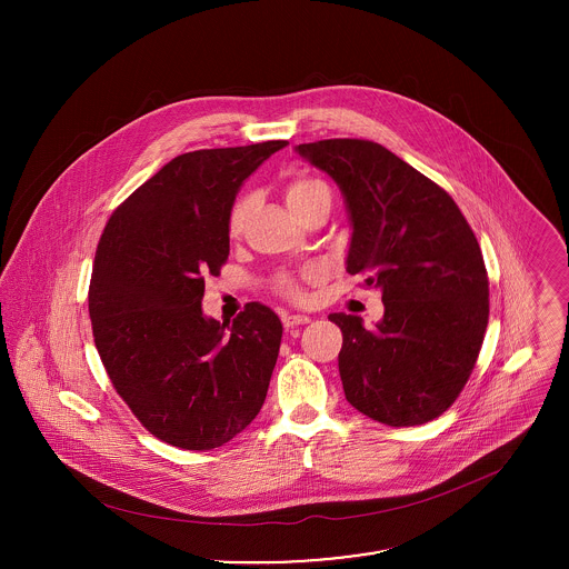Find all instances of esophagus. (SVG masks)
Here are the masks:
<instances>
[{
	"label": "esophagus",
	"instance_id": "34e87169",
	"mask_svg": "<svg viewBox=\"0 0 569 569\" xmlns=\"http://www.w3.org/2000/svg\"><path fill=\"white\" fill-rule=\"evenodd\" d=\"M282 325H284V328L309 325V318L307 316H296V313H282Z\"/></svg>",
	"mask_w": 569,
	"mask_h": 569
}]
</instances>
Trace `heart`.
<instances>
[{
  "label": "heart",
  "mask_w": 569,
  "mask_h": 569,
  "mask_svg": "<svg viewBox=\"0 0 569 569\" xmlns=\"http://www.w3.org/2000/svg\"><path fill=\"white\" fill-rule=\"evenodd\" d=\"M320 199H328L330 201V188H328L325 179H320V177L300 174V177H293L284 186V201L293 210V214H300L305 208H309L311 203H316ZM247 208H249L247 197H241V199L234 201V206L230 210V217H228V232H230V237H239L243 232ZM305 276L307 278H316L318 269H309ZM273 287H276V291L280 296L291 298V300H298L302 296L298 280L291 278V276H280Z\"/></svg>",
  "instance_id": "obj_1"
}]
</instances>
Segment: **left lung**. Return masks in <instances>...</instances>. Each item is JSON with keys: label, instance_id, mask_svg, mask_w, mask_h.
<instances>
[{"label": "left lung", "instance_id": "1", "mask_svg": "<svg viewBox=\"0 0 569 569\" xmlns=\"http://www.w3.org/2000/svg\"><path fill=\"white\" fill-rule=\"evenodd\" d=\"M341 188L352 221L346 269L381 289L383 322L332 313L348 403L390 427L438 418L465 390L488 325L480 243L445 188L386 147L335 138L296 149Z\"/></svg>", "mask_w": 569, "mask_h": 569}]
</instances>
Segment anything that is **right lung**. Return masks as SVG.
I'll return each mask as SVG.
<instances>
[{"mask_svg": "<svg viewBox=\"0 0 569 569\" xmlns=\"http://www.w3.org/2000/svg\"><path fill=\"white\" fill-rule=\"evenodd\" d=\"M287 144L177 156L113 210L98 241L89 318L100 361L142 427L172 447H221L264 403L278 316L249 302L221 325L203 316L201 300L206 276L228 262L241 183Z\"/></svg>", "mask_w": 569, "mask_h": 569, "instance_id": "add662e5", "label": "right lung"}]
</instances>
